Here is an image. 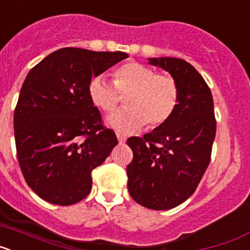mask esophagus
Masks as SVG:
<instances>
[{"instance_id": "obj_1", "label": "esophagus", "mask_w": 250, "mask_h": 250, "mask_svg": "<svg viewBox=\"0 0 250 250\" xmlns=\"http://www.w3.org/2000/svg\"><path fill=\"white\" fill-rule=\"evenodd\" d=\"M116 138H118V140L120 144H123V143H125V141H126V138L123 135H120V134H116Z\"/></svg>"}]
</instances>
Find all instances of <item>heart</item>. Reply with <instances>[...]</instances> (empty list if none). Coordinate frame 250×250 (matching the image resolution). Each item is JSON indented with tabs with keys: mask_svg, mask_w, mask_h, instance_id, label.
Masks as SVG:
<instances>
[{
	"mask_svg": "<svg viewBox=\"0 0 250 250\" xmlns=\"http://www.w3.org/2000/svg\"><path fill=\"white\" fill-rule=\"evenodd\" d=\"M89 98L104 112L115 111L120 95H126V107L107 119L112 129L131 132L147 124L149 129L164 125L179 104V86L173 76L158 74L154 68L139 62H127L114 72V83L104 75L89 83Z\"/></svg>",
	"mask_w": 250,
	"mask_h": 250,
	"instance_id": "b5f03b06",
	"label": "heart"
}]
</instances>
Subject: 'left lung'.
Returning <instances> with one entry per match:
<instances>
[{
	"instance_id": "8db88e82",
	"label": "left lung",
	"mask_w": 250,
	"mask_h": 250,
	"mask_svg": "<svg viewBox=\"0 0 250 250\" xmlns=\"http://www.w3.org/2000/svg\"><path fill=\"white\" fill-rule=\"evenodd\" d=\"M179 86V104L169 121L144 138L127 139L134 158L127 189L138 204L167 210L193 195L210 163L216 121L210 89L195 68L175 57L149 59Z\"/></svg>"
}]
</instances>
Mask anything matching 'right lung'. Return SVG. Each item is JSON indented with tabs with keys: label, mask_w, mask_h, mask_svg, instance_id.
I'll return each instance as SVG.
<instances>
[{
	"label": "right lung",
	"mask_w": 250,
	"mask_h": 250,
	"mask_svg": "<svg viewBox=\"0 0 250 250\" xmlns=\"http://www.w3.org/2000/svg\"><path fill=\"white\" fill-rule=\"evenodd\" d=\"M127 54L65 47L30 70L13 127L17 159L28 187L46 202L72 205L91 190V171L118 145L89 98V83Z\"/></svg>",
	"instance_id": "add662e5"
}]
</instances>
